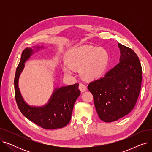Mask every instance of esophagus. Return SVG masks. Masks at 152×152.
<instances>
[{
    "instance_id": "obj_1",
    "label": "esophagus",
    "mask_w": 152,
    "mask_h": 152,
    "mask_svg": "<svg viewBox=\"0 0 152 152\" xmlns=\"http://www.w3.org/2000/svg\"><path fill=\"white\" fill-rule=\"evenodd\" d=\"M79 90H80L81 92H84L87 90V88H86V86H85V84H84L83 83H80L79 84Z\"/></svg>"
}]
</instances>
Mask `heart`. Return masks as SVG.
I'll list each match as a JSON object with an SVG mask.
<instances>
[{
	"label": "heart",
	"instance_id": "obj_1",
	"mask_svg": "<svg viewBox=\"0 0 152 152\" xmlns=\"http://www.w3.org/2000/svg\"><path fill=\"white\" fill-rule=\"evenodd\" d=\"M109 54L103 48L83 45L70 50L66 56L67 65L63 69L66 75L74 73V68H80L83 76L87 79L100 77L107 69Z\"/></svg>",
	"mask_w": 152,
	"mask_h": 152
}]
</instances>
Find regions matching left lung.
I'll use <instances>...</instances> for the list:
<instances>
[{
    "label": "left lung",
    "instance_id": "obj_1",
    "mask_svg": "<svg viewBox=\"0 0 152 152\" xmlns=\"http://www.w3.org/2000/svg\"><path fill=\"white\" fill-rule=\"evenodd\" d=\"M119 63L103 77L88 85L99 118L111 123L134 108L141 89L142 66L137 55L131 48L118 44Z\"/></svg>",
    "mask_w": 152,
    "mask_h": 152
}]
</instances>
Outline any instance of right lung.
Returning a JSON list of instances; mask_svg holds the SVG:
<instances>
[{
	"label": "right lung",
	"mask_w": 152,
	"mask_h": 152,
	"mask_svg": "<svg viewBox=\"0 0 152 152\" xmlns=\"http://www.w3.org/2000/svg\"><path fill=\"white\" fill-rule=\"evenodd\" d=\"M33 50L26 49L21 54L19 65L16 69L14 79L15 97L21 113L29 120L45 129L62 128L70 121L75 103L81 94L76 83L56 89L49 103L44 107L36 108L28 105L24 102L19 91L18 81L24 63L28 60Z\"/></svg>",
	"instance_id": "add662e5"
}]
</instances>
